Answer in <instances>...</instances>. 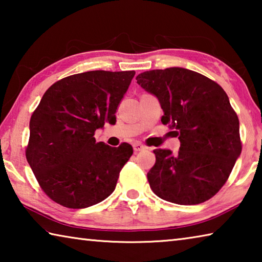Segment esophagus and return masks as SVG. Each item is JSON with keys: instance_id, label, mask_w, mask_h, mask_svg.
<instances>
[{"instance_id": "obj_1", "label": "esophagus", "mask_w": 262, "mask_h": 262, "mask_svg": "<svg viewBox=\"0 0 262 262\" xmlns=\"http://www.w3.org/2000/svg\"><path fill=\"white\" fill-rule=\"evenodd\" d=\"M133 148H134V151L137 152V151H142V150H144L145 147L142 143H139V142H136V143L133 144Z\"/></svg>"}]
</instances>
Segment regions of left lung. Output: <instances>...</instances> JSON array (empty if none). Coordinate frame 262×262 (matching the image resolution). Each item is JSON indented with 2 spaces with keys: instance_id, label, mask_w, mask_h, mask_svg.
<instances>
[{
  "instance_id": "1",
  "label": "left lung",
  "mask_w": 262,
  "mask_h": 262,
  "mask_svg": "<svg viewBox=\"0 0 262 262\" xmlns=\"http://www.w3.org/2000/svg\"><path fill=\"white\" fill-rule=\"evenodd\" d=\"M136 81L157 97L162 122L180 141L177 154L154 150L150 188L177 205L209 200L227 183L242 152L239 120L228 95L210 78L179 67L141 73Z\"/></svg>"
}]
</instances>
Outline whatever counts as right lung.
I'll return each instance as SVG.
<instances>
[{
  "label": "right lung",
  "instance_id": "obj_1",
  "mask_svg": "<svg viewBox=\"0 0 262 262\" xmlns=\"http://www.w3.org/2000/svg\"><path fill=\"white\" fill-rule=\"evenodd\" d=\"M135 72L94 70L55 82L30 120L26 159L41 189L59 205L82 209L115 189L121 168L133 155L96 142V129L115 122V112Z\"/></svg>",
  "mask_w": 262,
  "mask_h": 262
}]
</instances>
